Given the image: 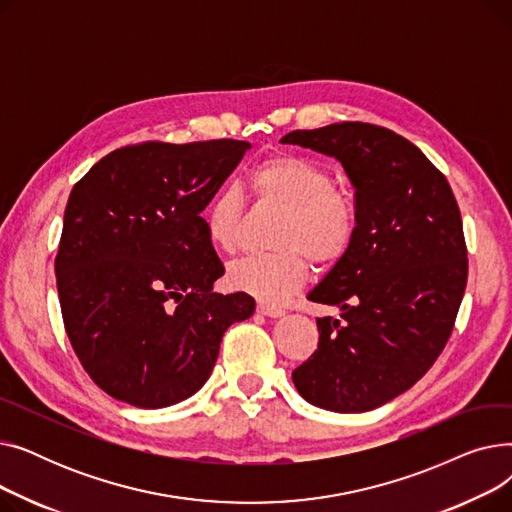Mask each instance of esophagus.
<instances>
[{
  "label": "esophagus",
  "mask_w": 512,
  "mask_h": 512,
  "mask_svg": "<svg viewBox=\"0 0 512 512\" xmlns=\"http://www.w3.org/2000/svg\"><path fill=\"white\" fill-rule=\"evenodd\" d=\"M257 313H259V315H265V317H272V319H278V317L284 315L282 309L272 307V305H265V303H259V305H257Z\"/></svg>",
  "instance_id": "obj_1"
}]
</instances>
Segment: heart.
I'll use <instances>...</instances> for the list:
<instances>
[{"instance_id":"heart-1","label":"heart","mask_w":512,"mask_h":512,"mask_svg":"<svg viewBox=\"0 0 512 512\" xmlns=\"http://www.w3.org/2000/svg\"><path fill=\"white\" fill-rule=\"evenodd\" d=\"M257 201L284 211L276 236L280 253L247 255L230 265L228 284L265 305H282L307 282L305 255L328 265L338 261L355 236V211L338 191L332 176L315 161L278 153L265 157L249 176ZM211 245L232 253L242 226V199L234 188L215 193L203 211Z\"/></svg>"}]
</instances>
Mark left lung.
Masks as SVG:
<instances>
[{
    "label": "left lung",
    "instance_id": "left-lung-1",
    "mask_svg": "<svg viewBox=\"0 0 512 512\" xmlns=\"http://www.w3.org/2000/svg\"><path fill=\"white\" fill-rule=\"evenodd\" d=\"M280 143L334 157L355 188L351 247L307 294L340 319L317 317V351L292 382L319 409H378L423 378L452 332L467 284L459 205L423 151L388 128L342 122Z\"/></svg>",
    "mask_w": 512,
    "mask_h": 512
}]
</instances>
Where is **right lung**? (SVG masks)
<instances>
[{
  "label": "right lung",
  "instance_id": "1",
  "mask_svg": "<svg viewBox=\"0 0 512 512\" xmlns=\"http://www.w3.org/2000/svg\"><path fill=\"white\" fill-rule=\"evenodd\" d=\"M247 141L143 143L76 182L56 257L64 326L93 382L139 409H164L209 380L224 332L255 311L213 292L224 265L201 211Z\"/></svg>",
  "mask_w": 512,
  "mask_h": 512
}]
</instances>
